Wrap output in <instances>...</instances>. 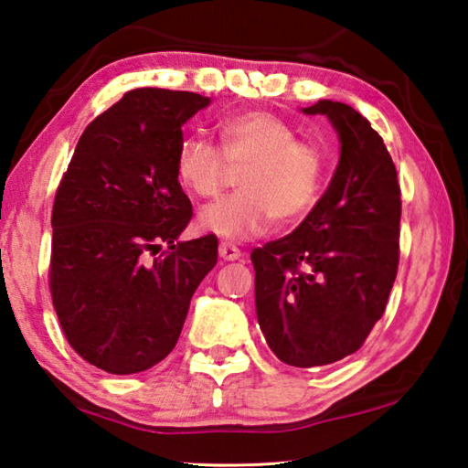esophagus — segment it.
Here are the masks:
<instances>
[{
    "mask_svg": "<svg viewBox=\"0 0 468 468\" xmlns=\"http://www.w3.org/2000/svg\"><path fill=\"white\" fill-rule=\"evenodd\" d=\"M218 256H220V260H225V262H235V260L241 258V251L237 245L225 241L218 245Z\"/></svg>",
    "mask_w": 468,
    "mask_h": 468,
    "instance_id": "1",
    "label": "esophagus"
}]
</instances>
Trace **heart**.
I'll return each mask as SVG.
<instances>
[{
    "mask_svg": "<svg viewBox=\"0 0 468 468\" xmlns=\"http://www.w3.org/2000/svg\"><path fill=\"white\" fill-rule=\"evenodd\" d=\"M218 148L208 140H181L176 177L189 196L215 197L231 171H241L239 192L206 206L197 227L225 241H245L303 220L320 202L328 154L315 140L297 138L295 125L271 111L253 109L217 123Z\"/></svg>",
    "mask_w": 468,
    "mask_h": 468,
    "instance_id": "1",
    "label": "heart"
}]
</instances>
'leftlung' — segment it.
I'll use <instances>...</instances> for the list:
<instances>
[{
    "instance_id": "8db88e82",
    "label": "left lung",
    "mask_w": 468,
    "mask_h": 468,
    "mask_svg": "<svg viewBox=\"0 0 468 468\" xmlns=\"http://www.w3.org/2000/svg\"><path fill=\"white\" fill-rule=\"evenodd\" d=\"M326 115L340 161L326 192L295 231L251 251L258 324L292 367L328 366L359 351L382 318L399 271L400 186L384 140L336 101Z\"/></svg>"
}]
</instances>
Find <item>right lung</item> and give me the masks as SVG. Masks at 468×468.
I'll return each mask as SVG.
<instances>
[{
	"mask_svg": "<svg viewBox=\"0 0 468 468\" xmlns=\"http://www.w3.org/2000/svg\"><path fill=\"white\" fill-rule=\"evenodd\" d=\"M208 102L184 90L125 92L86 125L55 194L53 307L69 346L109 374L167 357L217 264L215 235L177 241L192 220L176 177L181 125Z\"/></svg>",
	"mask_w": 468,
	"mask_h": 468,
	"instance_id": "add662e5",
	"label": "right lung"
}]
</instances>
